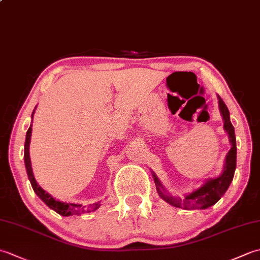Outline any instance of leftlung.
Wrapping results in <instances>:
<instances>
[{"label": "left lung", "instance_id": "obj_1", "mask_svg": "<svg viewBox=\"0 0 260 260\" xmlns=\"http://www.w3.org/2000/svg\"><path fill=\"white\" fill-rule=\"evenodd\" d=\"M218 104L220 114L223 119V129L228 134L229 142L231 144V148L228 154L225 155L222 173L217 178H210L204 181V183L198 187L197 190L192 191L183 197L173 196L172 193L169 192L161 181L158 180L156 174L152 171V175L154 182L156 185V191L158 196L161 197L165 202H168L171 206L175 208H180L183 210H203L210 208L213 204L217 203L221 197L224 194L225 191L234 179L236 163H237V145H236V135L235 128L230 121V113L225 106V104L220 96L218 95Z\"/></svg>", "mask_w": 260, "mask_h": 260}]
</instances>
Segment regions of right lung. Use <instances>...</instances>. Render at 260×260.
<instances>
[{"label":"right lung","instance_id":"add662e5","mask_svg":"<svg viewBox=\"0 0 260 260\" xmlns=\"http://www.w3.org/2000/svg\"><path fill=\"white\" fill-rule=\"evenodd\" d=\"M37 108V106H36ZM36 108L33 109V113L31 115V118L33 120V115H35ZM32 123V121H31ZM31 134H32V124L30 125L29 129L26 132V136H25V143H24V164H25V170H26V174L27 178L30 180V183L32 185L33 191L36 192V194L41 199V200L45 202L47 206L52 209L53 211H56L57 213L63 215V217H69V215H80L84 213H89L91 211H95L99 207H101V201L89 204V206H82V204L78 203H70V202H62L56 200L51 194H49L48 192H46L42 187L38 184V182L36 181L35 175H33V171H32V165H31V159H30V152H29V147H30V141H31Z\"/></svg>","mask_w":260,"mask_h":260}]
</instances>
